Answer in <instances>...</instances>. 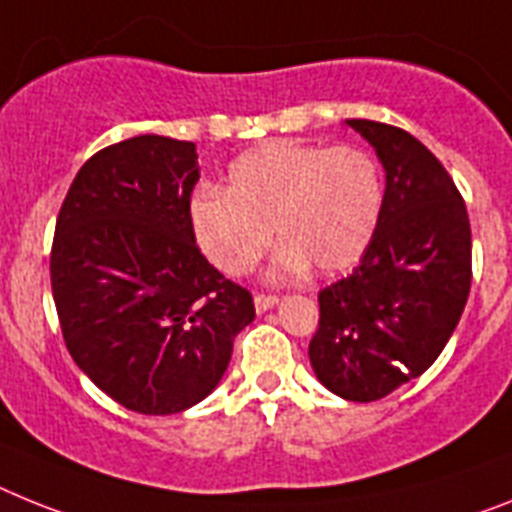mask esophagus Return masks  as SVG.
Returning <instances> with one entry per match:
<instances>
[{
	"mask_svg": "<svg viewBox=\"0 0 512 512\" xmlns=\"http://www.w3.org/2000/svg\"><path fill=\"white\" fill-rule=\"evenodd\" d=\"M278 304V296L273 294H255V309L257 315H263V312H268V309H273Z\"/></svg>",
	"mask_w": 512,
	"mask_h": 512,
	"instance_id": "esophagus-1",
	"label": "esophagus"
}]
</instances>
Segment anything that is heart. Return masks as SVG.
I'll use <instances>...</instances> for the list:
<instances>
[{
	"label": "heart",
	"instance_id": "b5f03b06",
	"mask_svg": "<svg viewBox=\"0 0 512 512\" xmlns=\"http://www.w3.org/2000/svg\"><path fill=\"white\" fill-rule=\"evenodd\" d=\"M382 203L380 166L364 148L268 140L231 161L223 192L192 197L190 223L197 247L229 276L255 268L273 234L283 242L273 276L309 265L333 276L362 260Z\"/></svg>",
	"mask_w": 512,
	"mask_h": 512
}]
</instances>
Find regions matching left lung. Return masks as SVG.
Here are the masks:
<instances>
[{"mask_svg":"<svg viewBox=\"0 0 512 512\" xmlns=\"http://www.w3.org/2000/svg\"><path fill=\"white\" fill-rule=\"evenodd\" d=\"M346 124L380 158L385 203L362 263L317 296L309 362L330 393L369 403L427 372L453 336L471 289V223L445 166L414 135Z\"/></svg>","mask_w":512,"mask_h":512,"instance_id":"left-lung-1","label":"left lung"}]
</instances>
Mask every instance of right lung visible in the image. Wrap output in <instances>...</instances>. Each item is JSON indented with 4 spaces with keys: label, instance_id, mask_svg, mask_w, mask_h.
I'll return each instance as SVG.
<instances>
[{
    "label": "right lung",
    "instance_id": "add662e5",
    "mask_svg": "<svg viewBox=\"0 0 512 512\" xmlns=\"http://www.w3.org/2000/svg\"><path fill=\"white\" fill-rule=\"evenodd\" d=\"M195 143L140 135L98 150L64 197L51 291L67 351L137 414L187 411L213 393L252 294L195 244Z\"/></svg>",
    "mask_w": 512,
    "mask_h": 512
}]
</instances>
